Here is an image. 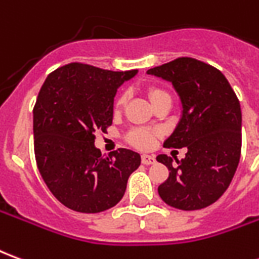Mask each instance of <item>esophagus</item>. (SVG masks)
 Returning <instances> with one entry per match:
<instances>
[{
    "mask_svg": "<svg viewBox=\"0 0 259 259\" xmlns=\"http://www.w3.org/2000/svg\"><path fill=\"white\" fill-rule=\"evenodd\" d=\"M141 162L144 163V165H152V163H155V158L152 157V155H141Z\"/></svg>",
    "mask_w": 259,
    "mask_h": 259,
    "instance_id": "obj_1",
    "label": "esophagus"
}]
</instances>
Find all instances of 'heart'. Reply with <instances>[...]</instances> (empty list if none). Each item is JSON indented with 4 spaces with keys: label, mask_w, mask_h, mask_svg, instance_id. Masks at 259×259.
<instances>
[{
    "label": "heart",
    "mask_w": 259,
    "mask_h": 259,
    "mask_svg": "<svg viewBox=\"0 0 259 259\" xmlns=\"http://www.w3.org/2000/svg\"><path fill=\"white\" fill-rule=\"evenodd\" d=\"M148 97L151 102L155 105L157 102L163 101V100H170V96H169L166 91L158 87V85H151L148 89ZM124 101H126V96L124 94H120V96L115 100V104H113V108L115 111H119L120 108L123 107ZM126 139L129 141L130 144L136 148H141V150H147L152 146L154 143V133L151 130L143 129V127H136V129H132L126 136Z\"/></svg>",
    "instance_id": "heart-1"
}]
</instances>
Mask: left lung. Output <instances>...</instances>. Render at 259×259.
<instances>
[{
  "instance_id": "8db88e82",
  "label": "left lung",
  "mask_w": 259,
  "mask_h": 259,
  "mask_svg": "<svg viewBox=\"0 0 259 259\" xmlns=\"http://www.w3.org/2000/svg\"><path fill=\"white\" fill-rule=\"evenodd\" d=\"M147 73L172 81L183 105L179 124L163 147H187V154L176 163L168 155L157 157L169 169L158 187L159 197L183 211L211 205L228 190L239 165V98L221 70L198 59L176 58Z\"/></svg>"
}]
</instances>
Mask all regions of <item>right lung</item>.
<instances>
[{
  "label": "right lung",
  "instance_id": "obj_1",
  "mask_svg": "<svg viewBox=\"0 0 259 259\" xmlns=\"http://www.w3.org/2000/svg\"><path fill=\"white\" fill-rule=\"evenodd\" d=\"M136 73L73 62L51 72L40 89L33 108L37 168L69 209L97 213L115 206L140 166V155L132 150L104 157L94 146L96 133L112 124L118 87Z\"/></svg>",
  "mask_w": 259,
  "mask_h": 259
}]
</instances>
